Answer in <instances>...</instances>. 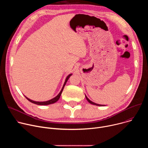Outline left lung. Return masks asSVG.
I'll return each instance as SVG.
<instances>
[{
    "instance_id": "left-lung-1",
    "label": "left lung",
    "mask_w": 148,
    "mask_h": 148,
    "mask_svg": "<svg viewBox=\"0 0 148 148\" xmlns=\"http://www.w3.org/2000/svg\"><path fill=\"white\" fill-rule=\"evenodd\" d=\"M86 99H87V100L90 103H91V104H93V105H97V106H102V105H100V104H98V103H94V102H92L91 101H90L88 98H87V96H86Z\"/></svg>"
}]
</instances>
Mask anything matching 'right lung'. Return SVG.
Wrapping results in <instances>:
<instances>
[{
  "mask_svg": "<svg viewBox=\"0 0 148 148\" xmlns=\"http://www.w3.org/2000/svg\"><path fill=\"white\" fill-rule=\"evenodd\" d=\"M71 75H72V74H69V75L67 77V78H66V81H65V82H64V85H63V87H62V88L61 91L60 92V93H59L56 97H54V98H53V99H50V100H49V101H44V102H37V101H33V100H32V99H30L29 98H28L26 97V96H25V97L30 102H32V103H33L37 104V105H47L52 104V103H55L56 102H57V101L59 99V98H60V96H61V93H62V91L63 89H64V86H65V85H66V84L67 81H68L69 78L70 77V76H71Z\"/></svg>",
  "mask_w": 148,
  "mask_h": 148,
  "instance_id": "1",
  "label": "right lung"
}]
</instances>
